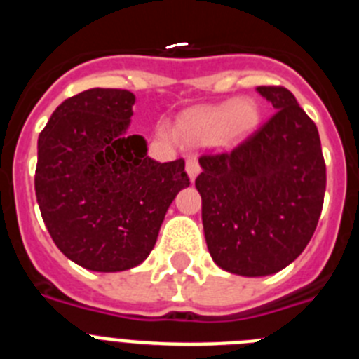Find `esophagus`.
<instances>
[{"label":"esophagus","mask_w":359,"mask_h":359,"mask_svg":"<svg viewBox=\"0 0 359 359\" xmlns=\"http://www.w3.org/2000/svg\"><path fill=\"white\" fill-rule=\"evenodd\" d=\"M199 170H201V167H199L198 160H196V158H189V160H187V174H189V177L192 180V182L196 180Z\"/></svg>","instance_id":"esophagus-1"}]
</instances>
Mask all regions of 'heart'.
<instances>
[{
	"instance_id": "1",
	"label": "heart",
	"mask_w": 359,
	"mask_h": 359,
	"mask_svg": "<svg viewBox=\"0 0 359 359\" xmlns=\"http://www.w3.org/2000/svg\"><path fill=\"white\" fill-rule=\"evenodd\" d=\"M259 118L261 113L252 98L226 100L183 116L176 126V136L189 144L212 142L219 147H226L250 135Z\"/></svg>"
}]
</instances>
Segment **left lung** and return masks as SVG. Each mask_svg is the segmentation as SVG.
<instances>
[{
    "instance_id": "left-lung-1",
    "label": "left lung",
    "mask_w": 359,
    "mask_h": 359,
    "mask_svg": "<svg viewBox=\"0 0 359 359\" xmlns=\"http://www.w3.org/2000/svg\"><path fill=\"white\" fill-rule=\"evenodd\" d=\"M273 116L230 152L199 158L201 219L219 268L273 275L297 259L322 214L325 161L318 129L282 86H259Z\"/></svg>"
}]
</instances>
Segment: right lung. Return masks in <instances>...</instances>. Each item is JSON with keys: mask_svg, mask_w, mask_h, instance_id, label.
Returning <instances> with one entry per match:
<instances>
[{"mask_svg": "<svg viewBox=\"0 0 359 359\" xmlns=\"http://www.w3.org/2000/svg\"><path fill=\"white\" fill-rule=\"evenodd\" d=\"M135 95L93 88L66 98L37 140L36 196L53 243L91 271L142 264L177 192L185 161L160 163L128 135Z\"/></svg>", "mask_w": 359, "mask_h": 359, "instance_id": "1", "label": "right lung"}]
</instances>
